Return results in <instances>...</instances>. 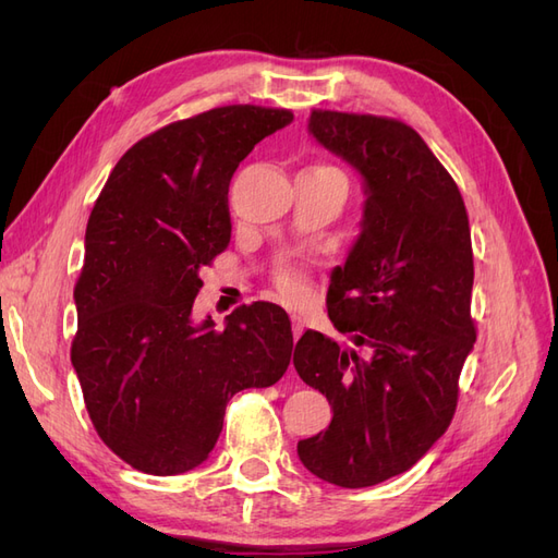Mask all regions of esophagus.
Wrapping results in <instances>:
<instances>
[{
	"label": "esophagus",
	"instance_id": "obj_1",
	"mask_svg": "<svg viewBox=\"0 0 558 558\" xmlns=\"http://www.w3.org/2000/svg\"><path fill=\"white\" fill-rule=\"evenodd\" d=\"M291 324H293V337L295 340H300L302 330H305V320H302L300 314H291Z\"/></svg>",
	"mask_w": 558,
	"mask_h": 558
}]
</instances>
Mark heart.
<instances>
[{
    "mask_svg": "<svg viewBox=\"0 0 558 558\" xmlns=\"http://www.w3.org/2000/svg\"><path fill=\"white\" fill-rule=\"evenodd\" d=\"M320 170H337L332 165H320ZM340 172V170H337ZM275 286L277 291L289 300V302H300L305 300L310 293V279L295 265H281L275 269Z\"/></svg>",
    "mask_w": 558,
    "mask_h": 558,
    "instance_id": "b5f03b06",
    "label": "heart"
}]
</instances>
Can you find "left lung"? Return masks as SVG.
<instances>
[{
    "label": "left lung",
    "mask_w": 558,
    "mask_h": 558,
    "mask_svg": "<svg viewBox=\"0 0 558 558\" xmlns=\"http://www.w3.org/2000/svg\"><path fill=\"white\" fill-rule=\"evenodd\" d=\"M310 130L363 174L367 202L326 300L353 347L307 330L293 351L302 381L332 404L298 456L316 477L363 488L410 470L451 424L477 340L470 223L459 185L408 123L312 109Z\"/></svg>",
    "instance_id": "8db88e82"
}]
</instances>
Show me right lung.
<instances>
[{"mask_svg": "<svg viewBox=\"0 0 558 558\" xmlns=\"http://www.w3.org/2000/svg\"><path fill=\"white\" fill-rule=\"evenodd\" d=\"M291 121V109L230 105L162 125L95 199L72 365L99 440L146 475L199 465L228 400L277 384L291 363V318L275 302L238 307L223 330L191 320L199 269L230 244L234 170Z\"/></svg>", "mask_w": 558, "mask_h": 558, "instance_id": "1", "label": "right lung"}]
</instances>
